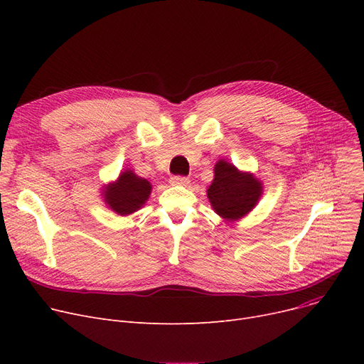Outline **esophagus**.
<instances>
[{
    "mask_svg": "<svg viewBox=\"0 0 364 364\" xmlns=\"http://www.w3.org/2000/svg\"><path fill=\"white\" fill-rule=\"evenodd\" d=\"M169 183L172 186H187L188 184V178L184 176H172L169 178Z\"/></svg>",
    "mask_w": 364,
    "mask_h": 364,
    "instance_id": "34e87169",
    "label": "esophagus"
}]
</instances>
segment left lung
Masks as SVG:
<instances>
[{
	"instance_id": "obj_1",
	"label": "left lung",
	"mask_w": 364,
	"mask_h": 364,
	"mask_svg": "<svg viewBox=\"0 0 364 364\" xmlns=\"http://www.w3.org/2000/svg\"><path fill=\"white\" fill-rule=\"evenodd\" d=\"M215 177L208 188V199L215 213L225 220H239L258 202L262 187L252 174L240 172L225 161L215 165Z\"/></svg>"
}]
</instances>
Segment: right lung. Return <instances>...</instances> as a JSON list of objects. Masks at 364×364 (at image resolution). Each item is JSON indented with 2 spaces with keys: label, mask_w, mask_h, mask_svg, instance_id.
Masks as SVG:
<instances>
[{
  "label": "right lung",
  "mask_w": 364,
  "mask_h": 364,
  "mask_svg": "<svg viewBox=\"0 0 364 364\" xmlns=\"http://www.w3.org/2000/svg\"><path fill=\"white\" fill-rule=\"evenodd\" d=\"M151 186L147 180L137 177L132 171H125L119 180L106 187L105 200L119 215L137 211L149 199Z\"/></svg>",
  "instance_id": "obj_1"
}]
</instances>
